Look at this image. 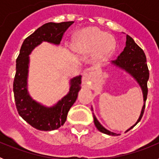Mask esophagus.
I'll return each mask as SVG.
<instances>
[{
  "label": "esophagus",
  "instance_id": "34e87169",
  "mask_svg": "<svg viewBox=\"0 0 159 159\" xmlns=\"http://www.w3.org/2000/svg\"><path fill=\"white\" fill-rule=\"evenodd\" d=\"M91 75V71H90L89 69H87L84 71L83 73V82L87 83L88 80H89V76Z\"/></svg>",
  "mask_w": 159,
  "mask_h": 159
}]
</instances>
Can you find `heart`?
I'll list each match as a JSON object with an SVG mask.
<instances>
[{"mask_svg": "<svg viewBox=\"0 0 159 159\" xmlns=\"http://www.w3.org/2000/svg\"><path fill=\"white\" fill-rule=\"evenodd\" d=\"M73 49L78 52L94 51L97 60H107L116 49V40L111 35L95 27L84 28L74 36L71 43Z\"/></svg>", "mask_w": 159, "mask_h": 159, "instance_id": "obj_1", "label": "heart"}]
</instances>
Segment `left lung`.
<instances>
[{"instance_id": "obj_1", "label": "left lung", "mask_w": 159, "mask_h": 159, "mask_svg": "<svg viewBox=\"0 0 159 159\" xmlns=\"http://www.w3.org/2000/svg\"><path fill=\"white\" fill-rule=\"evenodd\" d=\"M112 64L116 65V67H119L122 69L125 70L137 81L138 84H139V86L141 87L142 91H143V101L145 102L147 100V92H148L147 81L149 80V70L147 64V58H146V55L143 49L138 45L137 43L134 42V40L128 35H127L126 47L124 48L121 54L118 57V58L112 61ZM144 110H145V104L143 105V108H142L141 114H140V116L137 122L126 132L133 128L141 120L143 113H144ZM93 118L95 127L99 131L108 134V135H119L116 133L107 130L105 127H102V125L99 123V122L97 120L94 113Z\"/></svg>"}]
</instances>
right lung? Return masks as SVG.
I'll return each instance as SVG.
<instances>
[{"instance_id":"add662e5","label":"right lung","mask_w":159,"mask_h":159,"mask_svg":"<svg viewBox=\"0 0 159 159\" xmlns=\"http://www.w3.org/2000/svg\"><path fill=\"white\" fill-rule=\"evenodd\" d=\"M74 21L44 24L28 36L22 43L16 59V75L13 81L14 99L19 115L32 127L40 130H57L64 125L81 89V75L71 80L69 92L57 104L48 107L37 102L28 92L29 55L43 41L60 44L63 35Z\"/></svg>"}]
</instances>
